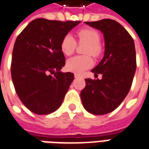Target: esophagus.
I'll return each instance as SVG.
<instances>
[{
  "label": "esophagus",
  "instance_id": "1",
  "mask_svg": "<svg viewBox=\"0 0 149 149\" xmlns=\"http://www.w3.org/2000/svg\"><path fill=\"white\" fill-rule=\"evenodd\" d=\"M74 77H75V78L81 77V76H80V75H78V74H74Z\"/></svg>",
  "mask_w": 149,
  "mask_h": 149
}]
</instances>
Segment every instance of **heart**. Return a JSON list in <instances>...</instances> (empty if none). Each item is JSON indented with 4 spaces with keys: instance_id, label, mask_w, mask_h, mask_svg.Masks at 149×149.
<instances>
[{
    "instance_id": "1",
    "label": "heart",
    "mask_w": 149,
    "mask_h": 149,
    "mask_svg": "<svg viewBox=\"0 0 149 149\" xmlns=\"http://www.w3.org/2000/svg\"><path fill=\"white\" fill-rule=\"evenodd\" d=\"M79 42L88 44L85 48L86 55H92L93 56H99L102 52V47L100 45L99 33L93 29H81L77 32ZM77 47V41L70 34L64 36L61 43V52L65 56H70L74 52ZM93 64V59L89 56H77L67 61L66 68L68 71L75 73H81L91 67Z\"/></svg>"
}]
</instances>
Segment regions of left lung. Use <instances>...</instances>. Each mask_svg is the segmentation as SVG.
I'll use <instances>...</instances> for the list:
<instances>
[{"mask_svg":"<svg viewBox=\"0 0 149 149\" xmlns=\"http://www.w3.org/2000/svg\"><path fill=\"white\" fill-rule=\"evenodd\" d=\"M104 36L105 52L102 60L91 72L102 75L99 80L85 79L81 93L83 107L93 114L110 113L122 103L132 84L136 69L135 43L126 29L116 21L102 19L85 22Z\"/></svg>","mask_w":149,"mask_h":149,"instance_id":"8db88e82","label":"left lung"}]
</instances>
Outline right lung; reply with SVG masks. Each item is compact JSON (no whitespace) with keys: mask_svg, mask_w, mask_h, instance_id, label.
<instances>
[{"mask_svg":"<svg viewBox=\"0 0 149 149\" xmlns=\"http://www.w3.org/2000/svg\"><path fill=\"white\" fill-rule=\"evenodd\" d=\"M80 22L37 18L17 36L12 55V81L21 102L33 113L51 114L63 102L74 75L60 72L65 65L60 43Z\"/></svg>","mask_w":149,"mask_h":149,"instance_id":"add662e5","label":"right lung"}]
</instances>
